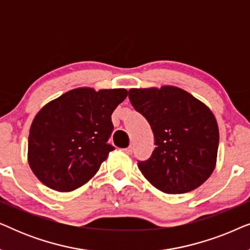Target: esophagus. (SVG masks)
<instances>
[{"mask_svg":"<svg viewBox=\"0 0 250 250\" xmlns=\"http://www.w3.org/2000/svg\"><path fill=\"white\" fill-rule=\"evenodd\" d=\"M123 151L126 152V153H128V155H129V153H132V151H133V146H129L128 148L123 149Z\"/></svg>","mask_w":250,"mask_h":250,"instance_id":"34e87169","label":"esophagus"}]
</instances>
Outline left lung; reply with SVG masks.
I'll list each match as a JSON object with an SVG mask.
<instances>
[{
    "mask_svg": "<svg viewBox=\"0 0 250 250\" xmlns=\"http://www.w3.org/2000/svg\"><path fill=\"white\" fill-rule=\"evenodd\" d=\"M128 98L155 136L151 157L139 162L143 176L165 193L200 187L215 168L220 141L210 109L176 86L131 88Z\"/></svg>",
    "mask_w": 250,
    "mask_h": 250,
    "instance_id": "8db88e82",
    "label": "left lung"
}]
</instances>
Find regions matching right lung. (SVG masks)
<instances>
[{
    "mask_svg": "<svg viewBox=\"0 0 250 250\" xmlns=\"http://www.w3.org/2000/svg\"><path fill=\"white\" fill-rule=\"evenodd\" d=\"M125 88L78 87L46 104L34 118L28 163L44 186L68 192L88 182L115 148L108 145L111 114Z\"/></svg>",
    "mask_w": 250,
    "mask_h": 250,
    "instance_id": "1",
    "label": "right lung"
}]
</instances>
